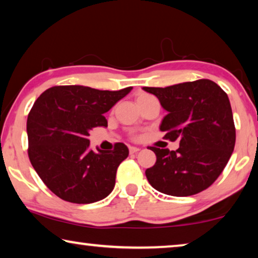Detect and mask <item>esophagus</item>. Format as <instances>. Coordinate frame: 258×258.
Segmentation results:
<instances>
[{
  "instance_id": "34e87169",
  "label": "esophagus",
  "mask_w": 258,
  "mask_h": 258,
  "mask_svg": "<svg viewBox=\"0 0 258 258\" xmlns=\"http://www.w3.org/2000/svg\"><path fill=\"white\" fill-rule=\"evenodd\" d=\"M139 151H140V149L138 148V147H132V146H131V147H130V154H136V153H138Z\"/></svg>"
}]
</instances>
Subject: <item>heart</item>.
<instances>
[{
    "instance_id": "1",
    "label": "heart",
    "mask_w": 258,
    "mask_h": 258,
    "mask_svg": "<svg viewBox=\"0 0 258 258\" xmlns=\"http://www.w3.org/2000/svg\"><path fill=\"white\" fill-rule=\"evenodd\" d=\"M147 97H152V96L148 95V94H140V95L137 97V102H138V101H141V99L147 98Z\"/></svg>"
}]
</instances>
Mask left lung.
Listing matches in <instances>:
<instances>
[{
  "instance_id": "left-lung-1",
  "label": "left lung",
  "mask_w": 258,
  "mask_h": 258,
  "mask_svg": "<svg viewBox=\"0 0 258 258\" xmlns=\"http://www.w3.org/2000/svg\"><path fill=\"white\" fill-rule=\"evenodd\" d=\"M167 111L160 130L179 140L177 151L149 147L156 162L146 170L154 189L175 197L204 191L219 177L234 151L235 126L228 96L211 80L142 88Z\"/></svg>"
}]
</instances>
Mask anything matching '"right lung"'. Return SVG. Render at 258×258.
Segmentation results:
<instances>
[{
  "mask_svg": "<svg viewBox=\"0 0 258 258\" xmlns=\"http://www.w3.org/2000/svg\"><path fill=\"white\" fill-rule=\"evenodd\" d=\"M132 87L118 91L84 86H56L44 91L31 109L26 132L29 159L45 185L75 204L102 201L113 190L117 168L128 156L118 142L113 151L94 152L89 132L107 126L104 113Z\"/></svg>",
  "mask_w": 258,
  "mask_h": 258,
  "instance_id": "add662e5",
  "label": "right lung"
}]
</instances>
